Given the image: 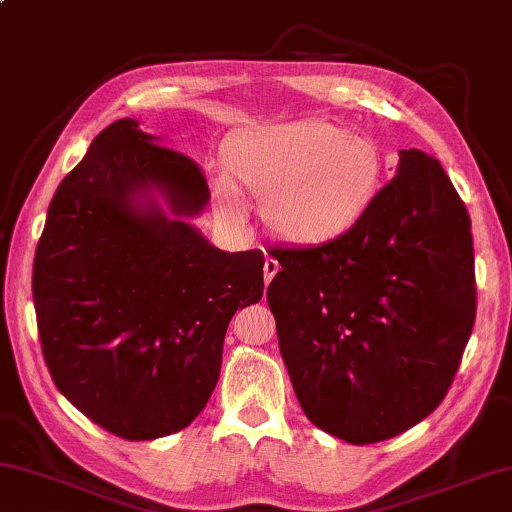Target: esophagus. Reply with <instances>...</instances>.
Masks as SVG:
<instances>
[{
    "mask_svg": "<svg viewBox=\"0 0 512 512\" xmlns=\"http://www.w3.org/2000/svg\"><path fill=\"white\" fill-rule=\"evenodd\" d=\"M278 269H280L278 259H273V257H266L264 259V278H266V282L273 280V276H276Z\"/></svg>",
    "mask_w": 512,
    "mask_h": 512,
    "instance_id": "obj_1",
    "label": "esophagus"
}]
</instances>
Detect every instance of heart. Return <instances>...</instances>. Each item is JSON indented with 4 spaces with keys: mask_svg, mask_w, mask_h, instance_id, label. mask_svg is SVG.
<instances>
[{
    "mask_svg": "<svg viewBox=\"0 0 512 512\" xmlns=\"http://www.w3.org/2000/svg\"><path fill=\"white\" fill-rule=\"evenodd\" d=\"M218 202L246 218L241 193L262 202L269 230L296 246L345 239L368 218L386 183L384 149L329 119L264 126L232 140Z\"/></svg>",
    "mask_w": 512,
    "mask_h": 512,
    "instance_id": "obj_1",
    "label": "heart"
}]
</instances>
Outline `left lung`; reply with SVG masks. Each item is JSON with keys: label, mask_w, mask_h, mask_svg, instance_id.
Masks as SVG:
<instances>
[{"label": "left lung", "mask_w": 512, "mask_h": 512, "mask_svg": "<svg viewBox=\"0 0 512 512\" xmlns=\"http://www.w3.org/2000/svg\"><path fill=\"white\" fill-rule=\"evenodd\" d=\"M269 255L280 354L319 430L375 444L439 407L474 329L476 273L467 207L437 158L400 151L361 227Z\"/></svg>", "instance_id": "left-lung-1"}]
</instances>
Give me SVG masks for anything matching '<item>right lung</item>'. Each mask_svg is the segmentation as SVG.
<instances>
[{
  "label": "right lung",
  "instance_id": "right-lung-1",
  "mask_svg": "<svg viewBox=\"0 0 512 512\" xmlns=\"http://www.w3.org/2000/svg\"><path fill=\"white\" fill-rule=\"evenodd\" d=\"M151 187L172 219L143 196ZM209 197L193 158L119 119L50 202L32 273L45 365L75 409L121 439L193 423L216 388L230 319L262 299V250L223 253L183 220Z\"/></svg>",
  "mask_w": 512,
  "mask_h": 512
}]
</instances>
